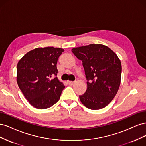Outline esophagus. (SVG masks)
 Listing matches in <instances>:
<instances>
[{"instance_id":"esophagus-1","label":"esophagus","mask_w":146,"mask_h":146,"mask_svg":"<svg viewBox=\"0 0 146 146\" xmlns=\"http://www.w3.org/2000/svg\"><path fill=\"white\" fill-rule=\"evenodd\" d=\"M68 85H73L75 83V82H70V81H68Z\"/></svg>"}]
</instances>
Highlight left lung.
Here are the masks:
<instances>
[{
    "mask_svg": "<svg viewBox=\"0 0 146 146\" xmlns=\"http://www.w3.org/2000/svg\"><path fill=\"white\" fill-rule=\"evenodd\" d=\"M72 52L82 61L87 80L86 92L79 96L81 102L90 110L105 107L120 86L121 61L112 50L102 44L74 48Z\"/></svg>",
    "mask_w": 146,
    "mask_h": 146,
    "instance_id": "left-lung-1",
    "label": "left lung"
}]
</instances>
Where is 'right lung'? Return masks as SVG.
<instances>
[{"mask_svg":"<svg viewBox=\"0 0 146 146\" xmlns=\"http://www.w3.org/2000/svg\"><path fill=\"white\" fill-rule=\"evenodd\" d=\"M63 52V48L53 47L36 48L17 63V85L33 107L46 109L59 100L65 86L56 77V64Z\"/></svg>","mask_w":146,"mask_h":146,"instance_id":"1","label":"right lung"}]
</instances>
